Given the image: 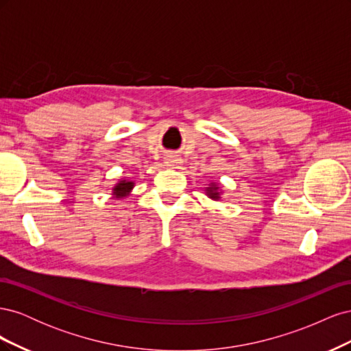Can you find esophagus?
<instances>
[{
	"label": "esophagus",
	"instance_id": "obj_1",
	"mask_svg": "<svg viewBox=\"0 0 351 351\" xmlns=\"http://www.w3.org/2000/svg\"><path fill=\"white\" fill-rule=\"evenodd\" d=\"M164 164H165L168 168H180V167H182V159H180V158L176 156V155H168V156L164 159Z\"/></svg>",
	"mask_w": 351,
	"mask_h": 351
}]
</instances>
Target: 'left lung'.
<instances>
[{"instance_id":"1","label":"left lung","mask_w":351,"mask_h":351,"mask_svg":"<svg viewBox=\"0 0 351 351\" xmlns=\"http://www.w3.org/2000/svg\"><path fill=\"white\" fill-rule=\"evenodd\" d=\"M204 189H205V195H206L210 200L219 202V200H221V196L224 195V190H222L221 184L217 183V182H210V183L206 184Z\"/></svg>"}]
</instances>
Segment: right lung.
I'll use <instances>...</instances> for the list:
<instances>
[{
    "mask_svg": "<svg viewBox=\"0 0 351 351\" xmlns=\"http://www.w3.org/2000/svg\"><path fill=\"white\" fill-rule=\"evenodd\" d=\"M136 183L132 182L129 178H120L112 187H111V196L112 199L117 200H124L125 197H129L130 193L133 192Z\"/></svg>",
    "mask_w": 351,
    "mask_h": 351,
    "instance_id": "add662e5",
    "label": "right lung"
}]
</instances>
